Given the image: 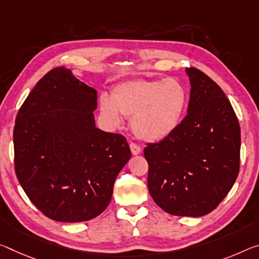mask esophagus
<instances>
[{"label":"esophagus","mask_w":259,"mask_h":259,"mask_svg":"<svg viewBox=\"0 0 259 259\" xmlns=\"http://www.w3.org/2000/svg\"><path fill=\"white\" fill-rule=\"evenodd\" d=\"M130 150H131V153L134 155H137L142 152V149L136 144V143H130Z\"/></svg>","instance_id":"34e87169"}]
</instances>
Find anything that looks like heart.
<instances>
[{
	"instance_id": "b5f03b06",
	"label": "heart",
	"mask_w": 259,
	"mask_h": 259,
	"mask_svg": "<svg viewBox=\"0 0 259 259\" xmlns=\"http://www.w3.org/2000/svg\"><path fill=\"white\" fill-rule=\"evenodd\" d=\"M188 102L186 86L178 79H135L114 88L110 99L101 98L100 109L113 125L124 116L139 139L158 142L178 129Z\"/></svg>"
}]
</instances>
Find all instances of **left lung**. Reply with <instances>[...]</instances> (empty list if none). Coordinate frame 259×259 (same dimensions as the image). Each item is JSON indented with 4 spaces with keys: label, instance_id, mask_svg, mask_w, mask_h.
I'll return each instance as SVG.
<instances>
[{
    "label": "left lung",
    "instance_id": "left-lung-1",
    "mask_svg": "<svg viewBox=\"0 0 259 259\" xmlns=\"http://www.w3.org/2000/svg\"><path fill=\"white\" fill-rule=\"evenodd\" d=\"M188 114L174 133L147 143V186L159 207L173 215L203 217L218 206L240 170L241 130L220 86L197 68Z\"/></svg>",
    "mask_w": 259,
    "mask_h": 259
}]
</instances>
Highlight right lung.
I'll return each instance as SVG.
<instances>
[{"mask_svg":"<svg viewBox=\"0 0 259 259\" xmlns=\"http://www.w3.org/2000/svg\"><path fill=\"white\" fill-rule=\"evenodd\" d=\"M97 91L57 67L36 83L14 128L15 171L32 203L49 219L96 218L112 199L131 157L120 134L96 128Z\"/></svg>","mask_w":259,"mask_h":259,"instance_id":"obj_1","label":"right lung"}]
</instances>
